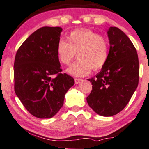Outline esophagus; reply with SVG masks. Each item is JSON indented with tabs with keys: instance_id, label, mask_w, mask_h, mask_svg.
Listing matches in <instances>:
<instances>
[{
	"instance_id": "1",
	"label": "esophagus",
	"mask_w": 149,
	"mask_h": 149,
	"mask_svg": "<svg viewBox=\"0 0 149 149\" xmlns=\"http://www.w3.org/2000/svg\"><path fill=\"white\" fill-rule=\"evenodd\" d=\"M81 81V79H77V78H74V82H75V84H79V83L80 81Z\"/></svg>"
}]
</instances>
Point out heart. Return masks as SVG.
<instances>
[{"label":"heart","instance_id":"b5f03b06","mask_svg":"<svg viewBox=\"0 0 149 149\" xmlns=\"http://www.w3.org/2000/svg\"><path fill=\"white\" fill-rule=\"evenodd\" d=\"M59 62L69 65L75 56L78 60L68 70L75 77L88 74L91 70L96 71L104 66L109 55V43L105 37L88 29L72 31L67 41L61 40L56 47Z\"/></svg>","mask_w":149,"mask_h":149}]
</instances>
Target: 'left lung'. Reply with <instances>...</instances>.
I'll use <instances>...</instances> for the list:
<instances>
[{
    "instance_id": "8db88e82",
    "label": "left lung",
    "mask_w": 149,
    "mask_h": 149,
    "mask_svg": "<svg viewBox=\"0 0 149 149\" xmlns=\"http://www.w3.org/2000/svg\"><path fill=\"white\" fill-rule=\"evenodd\" d=\"M109 55L98 74L88 79L92 91L86 97L89 107L97 114L111 116L129 102L139 83V65L135 47L121 30L110 27Z\"/></svg>"
}]
</instances>
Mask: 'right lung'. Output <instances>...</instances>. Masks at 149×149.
I'll return each mask as SVG.
<instances>
[{"label":"right lung","mask_w":149,"mask_h":149,"mask_svg":"<svg viewBox=\"0 0 149 149\" xmlns=\"http://www.w3.org/2000/svg\"><path fill=\"white\" fill-rule=\"evenodd\" d=\"M61 27L38 29L17 50L14 63L15 91L33 116L49 118L63 105L65 95L74 84L64 73L57 57Z\"/></svg>","instance_id":"obj_1"}]
</instances>
